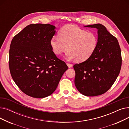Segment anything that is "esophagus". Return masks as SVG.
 I'll return each mask as SVG.
<instances>
[{
  "label": "esophagus",
  "mask_w": 129,
  "mask_h": 129,
  "mask_svg": "<svg viewBox=\"0 0 129 129\" xmlns=\"http://www.w3.org/2000/svg\"><path fill=\"white\" fill-rule=\"evenodd\" d=\"M67 66H68V67H69V68H71V67H72L73 66V64H71V63H67Z\"/></svg>",
  "instance_id": "34e87169"
}]
</instances>
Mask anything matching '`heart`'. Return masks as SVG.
Instances as JSON below:
<instances>
[{"instance_id": "heart-1", "label": "heart", "mask_w": 129, "mask_h": 129, "mask_svg": "<svg viewBox=\"0 0 129 129\" xmlns=\"http://www.w3.org/2000/svg\"><path fill=\"white\" fill-rule=\"evenodd\" d=\"M98 44L96 33L72 24L63 26L58 33V37H53L50 41L52 49L55 54L60 55L68 49L66 59H75L78 62L90 57L97 49Z\"/></svg>"}]
</instances>
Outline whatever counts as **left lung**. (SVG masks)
<instances>
[{
  "mask_svg": "<svg viewBox=\"0 0 129 129\" xmlns=\"http://www.w3.org/2000/svg\"><path fill=\"white\" fill-rule=\"evenodd\" d=\"M98 30V44L93 54L86 60L74 65L77 90L86 96L105 93L116 81L120 72L122 57L117 38L103 24L86 25Z\"/></svg>",
  "mask_w": 129,
  "mask_h": 129,
  "instance_id": "left-lung-1",
  "label": "left lung"
}]
</instances>
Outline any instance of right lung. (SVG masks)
Segmentation results:
<instances>
[{
    "label": "right lung",
    "instance_id": "add662e5",
    "mask_svg": "<svg viewBox=\"0 0 129 129\" xmlns=\"http://www.w3.org/2000/svg\"><path fill=\"white\" fill-rule=\"evenodd\" d=\"M55 26L31 24L12 39L9 66L13 80L22 92L42 98L56 89L68 66L58 58L50 44Z\"/></svg>",
    "mask_w": 129,
    "mask_h": 129
}]
</instances>
